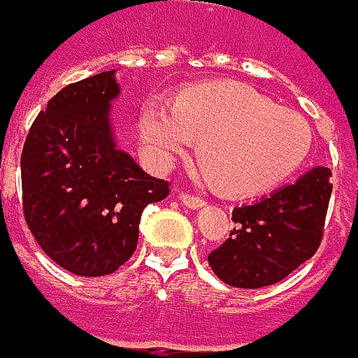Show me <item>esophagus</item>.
<instances>
[{
  "mask_svg": "<svg viewBox=\"0 0 358 358\" xmlns=\"http://www.w3.org/2000/svg\"><path fill=\"white\" fill-rule=\"evenodd\" d=\"M179 199H181V203H183L185 207H189V209H199V207L205 205V199H203V197L193 195V193H187V191H181V193H179Z\"/></svg>",
  "mask_w": 358,
  "mask_h": 358,
  "instance_id": "obj_1",
  "label": "esophagus"
}]
</instances>
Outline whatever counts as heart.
Wrapping results in <instances>:
<instances>
[{
	"mask_svg": "<svg viewBox=\"0 0 358 358\" xmlns=\"http://www.w3.org/2000/svg\"><path fill=\"white\" fill-rule=\"evenodd\" d=\"M201 137L199 173L221 179L233 193L279 185L309 155L313 133L299 113L279 107L243 83H207L173 103L149 99L141 113V141L153 165L169 167Z\"/></svg>",
	"mask_w": 358,
	"mask_h": 358,
	"instance_id": "b5f03b06",
	"label": "heart"
}]
</instances>
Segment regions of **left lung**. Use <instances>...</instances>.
I'll use <instances>...</instances> for the list:
<instances>
[{
  "label": "left lung",
  "mask_w": 358,
  "mask_h": 358,
  "mask_svg": "<svg viewBox=\"0 0 358 358\" xmlns=\"http://www.w3.org/2000/svg\"><path fill=\"white\" fill-rule=\"evenodd\" d=\"M331 169L315 167L253 205L233 209L229 239L207 261L223 282L261 289L282 281L317 253L331 199Z\"/></svg>",
  "instance_id": "8db88e82"
}]
</instances>
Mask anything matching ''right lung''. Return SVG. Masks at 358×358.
I'll return each instance as SVG.
<instances>
[{
  "label": "right lung",
  "mask_w": 358,
  "mask_h": 358,
  "mask_svg": "<svg viewBox=\"0 0 358 358\" xmlns=\"http://www.w3.org/2000/svg\"><path fill=\"white\" fill-rule=\"evenodd\" d=\"M117 95L115 71L69 83L35 117L21 151L25 223L49 259L79 277L129 261L143 209L169 195V181L115 147L109 103Z\"/></svg>",
  "instance_id": "add662e5"
}]
</instances>
